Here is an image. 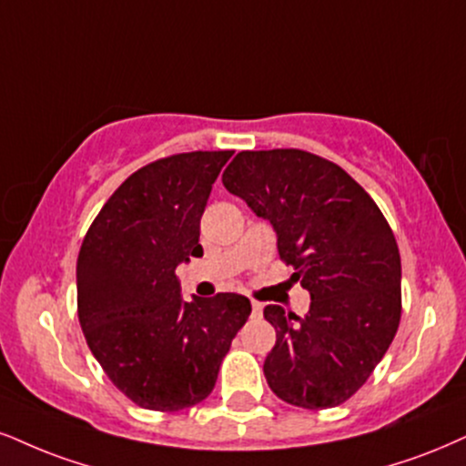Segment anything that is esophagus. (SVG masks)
Here are the masks:
<instances>
[{
    "instance_id": "1",
    "label": "esophagus",
    "mask_w": 466,
    "mask_h": 466,
    "mask_svg": "<svg viewBox=\"0 0 466 466\" xmlns=\"http://www.w3.org/2000/svg\"><path fill=\"white\" fill-rule=\"evenodd\" d=\"M261 311H263L261 302H255V300H252V313H255V315H261Z\"/></svg>"
}]
</instances>
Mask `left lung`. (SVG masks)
<instances>
[{"instance_id":"left-lung-1","label":"left lung","mask_w":466,"mask_h":466,"mask_svg":"<svg viewBox=\"0 0 466 466\" xmlns=\"http://www.w3.org/2000/svg\"><path fill=\"white\" fill-rule=\"evenodd\" d=\"M222 183L269 220L291 280L311 294L304 318L263 309L277 330L263 363L269 389L309 410L343 404L400 326L401 263L387 218L341 166L300 148L238 153Z\"/></svg>"}]
</instances>
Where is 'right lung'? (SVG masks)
Returning a JSON list of instances; mask_svg holds the SVG:
<instances>
[{"mask_svg": "<svg viewBox=\"0 0 466 466\" xmlns=\"http://www.w3.org/2000/svg\"><path fill=\"white\" fill-rule=\"evenodd\" d=\"M233 151L162 157L120 183L77 257V318L86 343L120 393L175 412L214 391L250 300L218 294L186 302L175 269L203 257L200 216Z\"/></svg>", "mask_w": 466, "mask_h": 466, "instance_id": "right-lung-1", "label": "right lung"}]
</instances>
